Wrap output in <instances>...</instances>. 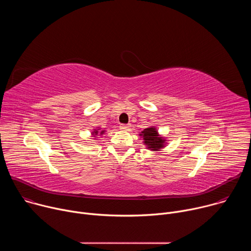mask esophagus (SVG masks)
<instances>
[{"instance_id": "34e87169", "label": "esophagus", "mask_w": 251, "mask_h": 251, "mask_svg": "<svg viewBox=\"0 0 251 251\" xmlns=\"http://www.w3.org/2000/svg\"><path fill=\"white\" fill-rule=\"evenodd\" d=\"M130 128H131L130 124H121L120 125V129L124 130V131H128V130H130Z\"/></svg>"}]
</instances>
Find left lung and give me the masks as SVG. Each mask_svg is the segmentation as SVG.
Listing matches in <instances>:
<instances>
[{
    "instance_id": "1",
    "label": "left lung",
    "mask_w": 251,
    "mask_h": 251,
    "mask_svg": "<svg viewBox=\"0 0 251 251\" xmlns=\"http://www.w3.org/2000/svg\"><path fill=\"white\" fill-rule=\"evenodd\" d=\"M140 136H143V140H144V144L147 145V149L152 151H159V149L165 146L164 138L159 136L155 127L144 129L141 132Z\"/></svg>"
}]
</instances>
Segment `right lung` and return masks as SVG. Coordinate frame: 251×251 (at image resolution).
Here are the masks:
<instances>
[{
	"label": "right lung",
	"instance_id": "right-lung-1",
	"mask_svg": "<svg viewBox=\"0 0 251 251\" xmlns=\"http://www.w3.org/2000/svg\"><path fill=\"white\" fill-rule=\"evenodd\" d=\"M98 130H99V129H98ZM98 130H94L92 133L95 134V135H97V134H98ZM103 133H104V131H101V132H100V134H103Z\"/></svg>",
	"mask_w": 251,
	"mask_h": 251
}]
</instances>
